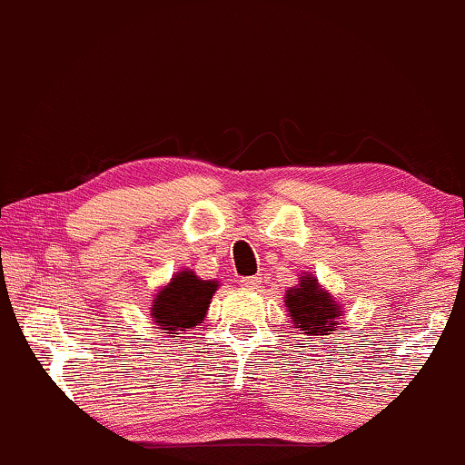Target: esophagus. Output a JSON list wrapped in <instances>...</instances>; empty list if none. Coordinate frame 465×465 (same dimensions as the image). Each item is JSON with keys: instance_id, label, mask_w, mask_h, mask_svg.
<instances>
[{"instance_id": "1", "label": "esophagus", "mask_w": 465, "mask_h": 465, "mask_svg": "<svg viewBox=\"0 0 465 465\" xmlns=\"http://www.w3.org/2000/svg\"><path fill=\"white\" fill-rule=\"evenodd\" d=\"M242 285H243L245 289H259V285H261V274L242 278Z\"/></svg>"}]
</instances>
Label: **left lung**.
Wrapping results in <instances>:
<instances>
[{
	"mask_svg": "<svg viewBox=\"0 0 465 465\" xmlns=\"http://www.w3.org/2000/svg\"><path fill=\"white\" fill-rule=\"evenodd\" d=\"M285 304L293 329L307 335H331V331H337L341 311L329 293L322 292L315 278H307L296 289H289Z\"/></svg>",
	"mask_w": 465,
	"mask_h": 465,
	"instance_id": "left-lung-1",
	"label": "left lung"
}]
</instances>
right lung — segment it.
<instances>
[{
	"mask_svg": "<svg viewBox=\"0 0 465 465\" xmlns=\"http://www.w3.org/2000/svg\"><path fill=\"white\" fill-rule=\"evenodd\" d=\"M215 289V281H200L193 272H180L152 302V318L158 329L172 335L193 329L204 320Z\"/></svg>",
	"mask_w": 465,
	"mask_h": 465,
	"instance_id": "add662e5",
	"label": "right lung"
}]
</instances>
